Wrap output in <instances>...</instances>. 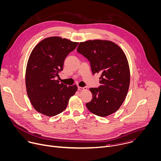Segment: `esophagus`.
<instances>
[{"label":"esophagus","mask_w":161,"mask_h":161,"mask_svg":"<svg viewBox=\"0 0 161 161\" xmlns=\"http://www.w3.org/2000/svg\"><path fill=\"white\" fill-rule=\"evenodd\" d=\"M78 90H80V91L86 90V87H81V86H78Z\"/></svg>","instance_id":"obj_1"}]
</instances>
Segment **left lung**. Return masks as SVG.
Instances as JSON below:
<instances>
[{"instance_id": "8db88e82", "label": "left lung", "mask_w": 161, "mask_h": 161, "mask_svg": "<svg viewBox=\"0 0 161 161\" xmlns=\"http://www.w3.org/2000/svg\"><path fill=\"white\" fill-rule=\"evenodd\" d=\"M77 51L90 61L92 73H100L98 88H91L93 97L86 103L93 114L106 117L116 112L123 103L130 86V71L124 51L109 40L80 42Z\"/></svg>"}]
</instances>
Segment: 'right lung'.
Segmentation results:
<instances>
[{
  "label": "right lung",
  "mask_w": 161,
  "mask_h": 161,
  "mask_svg": "<svg viewBox=\"0 0 161 161\" xmlns=\"http://www.w3.org/2000/svg\"><path fill=\"white\" fill-rule=\"evenodd\" d=\"M78 44L66 38L51 36L40 41L31 51L25 83L30 102L38 113L49 117L61 113L77 91L76 85L67 86L55 77L59 76L65 58Z\"/></svg>",
  "instance_id": "1"
}]
</instances>
